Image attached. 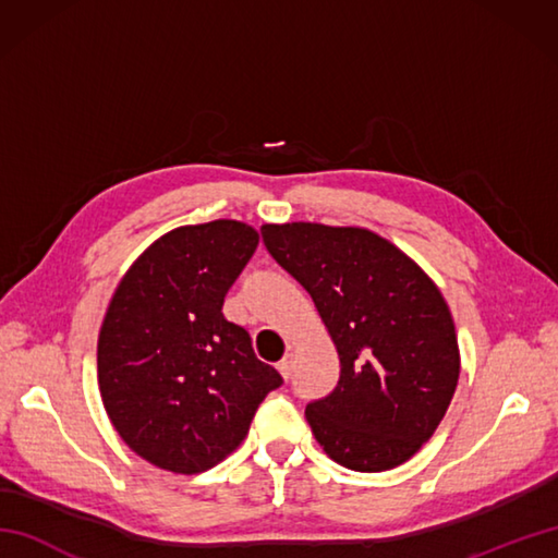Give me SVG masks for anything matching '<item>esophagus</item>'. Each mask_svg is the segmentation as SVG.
Instances as JSON below:
<instances>
[{
	"mask_svg": "<svg viewBox=\"0 0 558 558\" xmlns=\"http://www.w3.org/2000/svg\"><path fill=\"white\" fill-rule=\"evenodd\" d=\"M278 372H280V376L286 378V381H288L290 374H292V354H288L286 360H280V362H278Z\"/></svg>",
	"mask_w": 558,
	"mask_h": 558,
	"instance_id": "obj_1",
	"label": "esophagus"
}]
</instances>
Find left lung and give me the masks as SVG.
<instances>
[{"label": "left lung", "instance_id": "left-lung-1", "mask_svg": "<svg viewBox=\"0 0 558 558\" xmlns=\"http://www.w3.org/2000/svg\"><path fill=\"white\" fill-rule=\"evenodd\" d=\"M270 256L312 294L340 357L338 388L306 408L324 453L357 472L410 460L456 393L460 348L436 282L374 230L260 225Z\"/></svg>", "mask_w": 558, "mask_h": 558}]
</instances>
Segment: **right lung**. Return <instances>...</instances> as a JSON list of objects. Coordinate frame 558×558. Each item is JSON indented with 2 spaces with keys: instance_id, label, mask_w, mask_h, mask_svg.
Returning a JSON list of instances; mask_svg holds the SVG:
<instances>
[{
  "instance_id": "obj_1",
  "label": "right lung",
  "mask_w": 558,
  "mask_h": 558,
  "mask_svg": "<svg viewBox=\"0 0 558 558\" xmlns=\"http://www.w3.org/2000/svg\"><path fill=\"white\" fill-rule=\"evenodd\" d=\"M258 244L242 220L158 236L114 288L98 336L102 408L150 465L198 475L228 458L282 384L222 302Z\"/></svg>"
}]
</instances>
